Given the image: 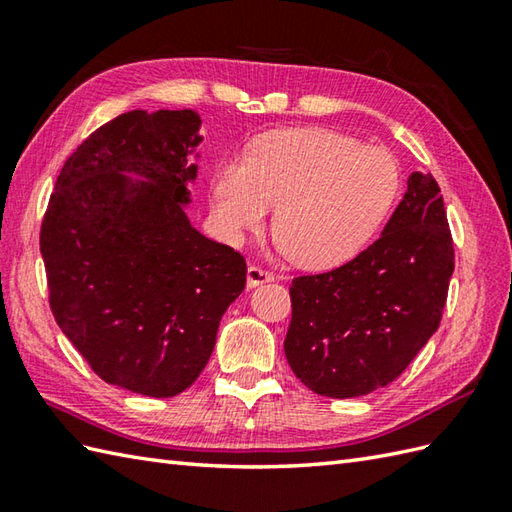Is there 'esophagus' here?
Instances as JSON below:
<instances>
[{
    "mask_svg": "<svg viewBox=\"0 0 512 512\" xmlns=\"http://www.w3.org/2000/svg\"><path fill=\"white\" fill-rule=\"evenodd\" d=\"M246 281H248V288H255V286L268 284V281H275V275L270 273V270L262 268V266L250 264L248 266V273H246Z\"/></svg>",
    "mask_w": 512,
    "mask_h": 512,
    "instance_id": "34e87169",
    "label": "esophagus"
}]
</instances>
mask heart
<instances>
[{"label": "heart", "instance_id": "b5f03b06", "mask_svg": "<svg viewBox=\"0 0 512 512\" xmlns=\"http://www.w3.org/2000/svg\"><path fill=\"white\" fill-rule=\"evenodd\" d=\"M400 171L383 147L321 127L277 129L246 160L217 167L211 195L220 231L237 242L275 206L277 246L303 268L339 266L361 253L396 202Z\"/></svg>", "mask_w": 512, "mask_h": 512}]
</instances>
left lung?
Returning <instances> with one entry per match:
<instances>
[{
  "instance_id": "left-lung-1",
  "label": "left lung",
  "mask_w": 512,
  "mask_h": 512,
  "mask_svg": "<svg viewBox=\"0 0 512 512\" xmlns=\"http://www.w3.org/2000/svg\"><path fill=\"white\" fill-rule=\"evenodd\" d=\"M455 266L438 182L416 171L372 246L321 275L292 279L288 365L328 398L389 385L438 330Z\"/></svg>"
}]
</instances>
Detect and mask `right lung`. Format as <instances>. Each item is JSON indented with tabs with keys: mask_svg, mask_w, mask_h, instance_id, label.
I'll use <instances>...</instances> for the list:
<instances>
[{
	"mask_svg": "<svg viewBox=\"0 0 512 512\" xmlns=\"http://www.w3.org/2000/svg\"><path fill=\"white\" fill-rule=\"evenodd\" d=\"M200 123L193 110L116 116L65 160L41 222L61 332L105 383L151 398L195 383L246 286L244 257L184 213Z\"/></svg>",
	"mask_w": 512,
	"mask_h": 512,
	"instance_id": "add662e5",
	"label": "right lung"
}]
</instances>
